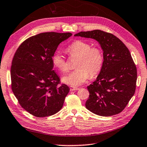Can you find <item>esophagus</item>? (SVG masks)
<instances>
[{
	"label": "esophagus",
	"instance_id": "34e87169",
	"mask_svg": "<svg viewBox=\"0 0 147 147\" xmlns=\"http://www.w3.org/2000/svg\"><path fill=\"white\" fill-rule=\"evenodd\" d=\"M70 91H77V90H78V89H79V88H77V87L70 86Z\"/></svg>",
	"mask_w": 147,
	"mask_h": 147
}]
</instances>
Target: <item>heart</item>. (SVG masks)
Returning <instances> with one entry per match:
<instances>
[{"label":"heart","mask_w":147,"mask_h":147,"mask_svg":"<svg viewBox=\"0 0 147 147\" xmlns=\"http://www.w3.org/2000/svg\"><path fill=\"white\" fill-rule=\"evenodd\" d=\"M66 50L70 57H78V59L76 63V69L63 77L64 83L72 86H79L89 79L90 74L93 77L101 70L103 55L99 47H91V44L88 42L76 40ZM52 62L61 72L68 71V63L59 52L53 54Z\"/></svg>","instance_id":"b5f03b06"}]
</instances>
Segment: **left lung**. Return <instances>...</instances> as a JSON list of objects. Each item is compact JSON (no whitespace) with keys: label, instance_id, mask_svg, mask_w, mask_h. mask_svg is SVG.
<instances>
[{"label":"left lung","instance_id":"1","mask_svg":"<svg viewBox=\"0 0 147 147\" xmlns=\"http://www.w3.org/2000/svg\"><path fill=\"white\" fill-rule=\"evenodd\" d=\"M75 36L94 38L103 51L100 73L88 86L86 109L103 117L121 113L136 90L137 69L129 51L116 36L100 30L80 32Z\"/></svg>","mask_w":147,"mask_h":147}]
</instances>
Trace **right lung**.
Returning <instances> with one entry per match:
<instances>
[{"instance_id": "1", "label": "right lung", "mask_w": 147, "mask_h": 147, "mask_svg": "<svg viewBox=\"0 0 147 147\" xmlns=\"http://www.w3.org/2000/svg\"><path fill=\"white\" fill-rule=\"evenodd\" d=\"M71 33L45 32L20 44L12 60L11 89L18 103L37 117L55 114L61 109L70 89L53 69L52 56Z\"/></svg>"}]
</instances>
